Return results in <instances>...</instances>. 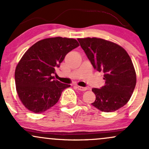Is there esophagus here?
<instances>
[{
	"mask_svg": "<svg viewBox=\"0 0 149 149\" xmlns=\"http://www.w3.org/2000/svg\"><path fill=\"white\" fill-rule=\"evenodd\" d=\"M76 88H78V90H80V91H85V90H88V88H86V87H80V86H77Z\"/></svg>",
	"mask_w": 149,
	"mask_h": 149,
	"instance_id": "1",
	"label": "esophagus"
}]
</instances>
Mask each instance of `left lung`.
Returning a JSON list of instances; mask_svg holds the SVG:
<instances>
[{
    "mask_svg": "<svg viewBox=\"0 0 149 149\" xmlns=\"http://www.w3.org/2000/svg\"><path fill=\"white\" fill-rule=\"evenodd\" d=\"M94 69L104 73L105 85L92 88L96 100L92 105L113 112L127 103L136 85V73L129 54L122 47L102 38H78Z\"/></svg>",
    "mask_w": 149,
    "mask_h": 149,
    "instance_id": "obj_1",
    "label": "left lung"
}]
</instances>
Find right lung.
I'll return each mask as SVG.
<instances>
[{"label":"right lung","instance_id":"1","mask_svg":"<svg viewBox=\"0 0 149 149\" xmlns=\"http://www.w3.org/2000/svg\"><path fill=\"white\" fill-rule=\"evenodd\" d=\"M79 46L76 39L49 38L36 42L18 63L15 73L18 96L24 107L35 113L50 109L71 85L54 80L53 74L65 56Z\"/></svg>","mask_w":149,"mask_h":149}]
</instances>
